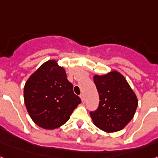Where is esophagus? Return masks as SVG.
<instances>
[{"label": "esophagus", "instance_id": "1", "mask_svg": "<svg viewBox=\"0 0 158 158\" xmlns=\"http://www.w3.org/2000/svg\"><path fill=\"white\" fill-rule=\"evenodd\" d=\"M80 98H81V101L82 102H85V95L83 94H81L80 95Z\"/></svg>", "mask_w": 158, "mask_h": 158}]
</instances>
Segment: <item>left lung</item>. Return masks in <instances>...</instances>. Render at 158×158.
<instances>
[{"label":"left lung","mask_w":158,"mask_h":158,"mask_svg":"<svg viewBox=\"0 0 158 158\" xmlns=\"http://www.w3.org/2000/svg\"><path fill=\"white\" fill-rule=\"evenodd\" d=\"M94 81L99 94V105L90 116L96 127L106 132L120 131L132 119L138 100L127 80L117 71L99 76Z\"/></svg>","instance_id":"left-lung-1"}]
</instances>
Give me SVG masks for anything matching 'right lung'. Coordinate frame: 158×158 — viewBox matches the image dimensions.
I'll return each instance as SVG.
<instances>
[{
  "label": "right lung",
  "instance_id": "right-lung-1",
  "mask_svg": "<svg viewBox=\"0 0 158 158\" xmlns=\"http://www.w3.org/2000/svg\"><path fill=\"white\" fill-rule=\"evenodd\" d=\"M24 101L35 123L48 130L64 124L81 102L73 93L64 69L55 60L43 64L27 81Z\"/></svg>",
  "mask_w": 158,
  "mask_h": 158
}]
</instances>
